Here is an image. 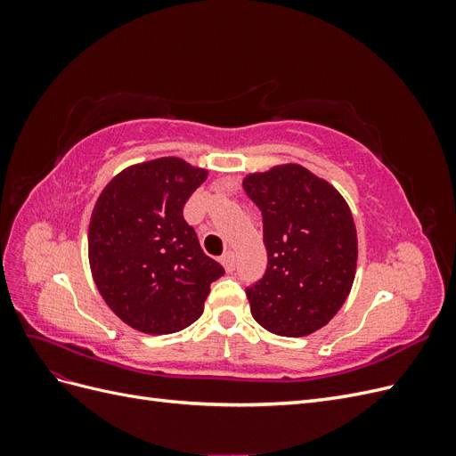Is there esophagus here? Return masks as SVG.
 Listing matches in <instances>:
<instances>
[{
	"label": "esophagus",
	"mask_w": 456,
	"mask_h": 456,
	"mask_svg": "<svg viewBox=\"0 0 456 456\" xmlns=\"http://www.w3.org/2000/svg\"><path fill=\"white\" fill-rule=\"evenodd\" d=\"M220 262H223V266L228 273L236 270V255H233L232 251H226L223 256H220Z\"/></svg>",
	"instance_id": "34e87169"
}]
</instances>
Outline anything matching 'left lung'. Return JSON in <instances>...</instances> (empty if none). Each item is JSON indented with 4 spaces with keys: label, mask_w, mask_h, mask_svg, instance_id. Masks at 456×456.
<instances>
[{
    "label": "left lung",
    "mask_w": 456,
    "mask_h": 456,
    "mask_svg": "<svg viewBox=\"0 0 456 456\" xmlns=\"http://www.w3.org/2000/svg\"><path fill=\"white\" fill-rule=\"evenodd\" d=\"M245 194L262 213L268 253L265 275L245 289L251 314L280 337H306L346 300L357 238L346 201L300 165L249 175Z\"/></svg>",
    "instance_id": "1"
}]
</instances>
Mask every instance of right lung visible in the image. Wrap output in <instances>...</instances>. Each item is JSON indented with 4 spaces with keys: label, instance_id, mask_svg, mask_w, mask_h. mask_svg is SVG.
<instances>
[{
    "label": "right lung",
    "instance_id": "obj_1",
    "mask_svg": "<svg viewBox=\"0 0 456 456\" xmlns=\"http://www.w3.org/2000/svg\"><path fill=\"white\" fill-rule=\"evenodd\" d=\"M205 176L178 158L133 165L110 181L93 209V280L119 320L142 333L169 335L194 323L211 283L224 275L184 220Z\"/></svg>",
    "mask_w": 456,
    "mask_h": 456
}]
</instances>
